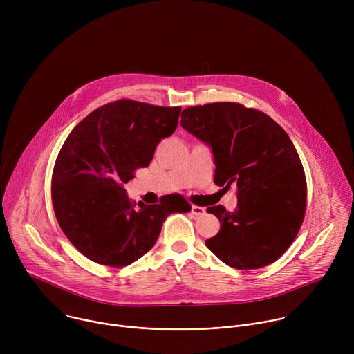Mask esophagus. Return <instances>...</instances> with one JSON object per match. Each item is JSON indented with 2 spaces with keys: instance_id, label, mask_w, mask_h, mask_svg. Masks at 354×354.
Listing matches in <instances>:
<instances>
[{
  "instance_id": "esophagus-1",
  "label": "esophagus",
  "mask_w": 354,
  "mask_h": 354,
  "mask_svg": "<svg viewBox=\"0 0 354 354\" xmlns=\"http://www.w3.org/2000/svg\"><path fill=\"white\" fill-rule=\"evenodd\" d=\"M192 213H193L194 216H201V214H205V213H206V209H205V207H200V206L193 205V206H192Z\"/></svg>"
}]
</instances>
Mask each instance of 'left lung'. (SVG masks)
Wrapping results in <instances>:
<instances>
[{"label":"left lung","mask_w":354,"mask_h":354,"mask_svg":"<svg viewBox=\"0 0 354 354\" xmlns=\"http://www.w3.org/2000/svg\"><path fill=\"white\" fill-rule=\"evenodd\" d=\"M180 126L207 142L214 183L236 187V210L212 206L220 231L206 241L225 265L246 270L277 261L295 239L307 207V180L297 149L266 113L234 102L190 106Z\"/></svg>","instance_id":"8db88e82"}]
</instances>
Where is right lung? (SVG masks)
I'll list each match as a JSON object with an SVG mask.
<instances>
[{"label":"right lung","mask_w":354,"mask_h":354,"mask_svg":"<svg viewBox=\"0 0 354 354\" xmlns=\"http://www.w3.org/2000/svg\"><path fill=\"white\" fill-rule=\"evenodd\" d=\"M180 111L119 99L68 134L53 169L52 201L60 228L89 261L127 266L156 245L169 214L190 212L180 194L147 206L136 205L123 189L175 131Z\"/></svg>","instance_id":"right-lung-1"}]
</instances>
